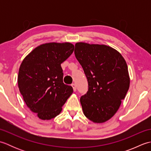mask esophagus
<instances>
[{
    "mask_svg": "<svg viewBox=\"0 0 151 151\" xmlns=\"http://www.w3.org/2000/svg\"><path fill=\"white\" fill-rule=\"evenodd\" d=\"M71 86H72L73 88V90L75 91L76 90V84H74V83H73V84H71Z\"/></svg>",
    "mask_w": 151,
    "mask_h": 151,
    "instance_id": "esophagus-1",
    "label": "esophagus"
}]
</instances>
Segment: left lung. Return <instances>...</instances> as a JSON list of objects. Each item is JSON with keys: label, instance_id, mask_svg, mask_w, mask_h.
I'll return each mask as SVG.
<instances>
[{"label": "left lung", "instance_id": "8db88e82", "mask_svg": "<svg viewBox=\"0 0 151 151\" xmlns=\"http://www.w3.org/2000/svg\"><path fill=\"white\" fill-rule=\"evenodd\" d=\"M75 54L88 83V91L80 100L84 114L94 123H104L116 113L129 89L127 63L104 45L77 43Z\"/></svg>", "mask_w": 151, "mask_h": 151}]
</instances>
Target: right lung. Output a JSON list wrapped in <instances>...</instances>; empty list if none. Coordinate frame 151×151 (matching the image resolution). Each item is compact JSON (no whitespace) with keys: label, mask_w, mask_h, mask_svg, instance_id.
<instances>
[{"label":"right lung","mask_w":151,"mask_h":151,"mask_svg":"<svg viewBox=\"0 0 151 151\" xmlns=\"http://www.w3.org/2000/svg\"><path fill=\"white\" fill-rule=\"evenodd\" d=\"M70 43H49L34 49L23 60L18 86L30 110L43 120L55 117L62 110L73 89L63 82L61 63L71 55Z\"/></svg>","instance_id":"right-lung-1"}]
</instances>
